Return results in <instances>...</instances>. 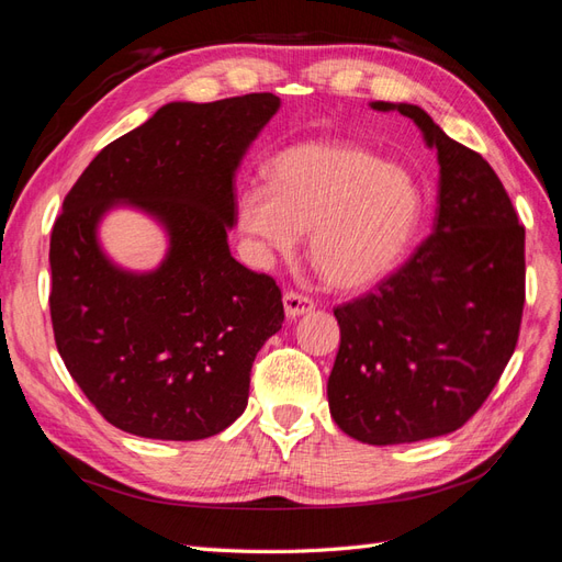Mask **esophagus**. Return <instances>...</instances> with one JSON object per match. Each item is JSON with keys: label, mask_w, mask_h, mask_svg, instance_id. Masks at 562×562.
I'll list each match as a JSON object with an SVG mask.
<instances>
[{"label": "esophagus", "mask_w": 562, "mask_h": 562, "mask_svg": "<svg viewBox=\"0 0 562 562\" xmlns=\"http://www.w3.org/2000/svg\"><path fill=\"white\" fill-rule=\"evenodd\" d=\"M282 303H284L286 317H292V319L299 317V315H306V313H311L315 308V303L308 296L296 294V292H286L282 296Z\"/></svg>", "instance_id": "34e87169"}]
</instances>
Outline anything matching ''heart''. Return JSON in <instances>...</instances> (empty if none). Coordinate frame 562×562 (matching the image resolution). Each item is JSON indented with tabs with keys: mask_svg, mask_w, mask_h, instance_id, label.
<instances>
[{
	"mask_svg": "<svg viewBox=\"0 0 562 562\" xmlns=\"http://www.w3.org/2000/svg\"><path fill=\"white\" fill-rule=\"evenodd\" d=\"M268 179L239 192V231L261 259L294 256L311 232V263L336 290H364L391 276L426 210L407 167L356 143H299L270 159Z\"/></svg>",
	"mask_w": 562,
	"mask_h": 562,
	"instance_id": "obj_1",
	"label": "heart"
}]
</instances>
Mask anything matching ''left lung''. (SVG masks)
<instances>
[{
  "instance_id": "1",
  "label": "left lung",
  "mask_w": 562,
  "mask_h": 562,
  "mask_svg": "<svg viewBox=\"0 0 562 562\" xmlns=\"http://www.w3.org/2000/svg\"><path fill=\"white\" fill-rule=\"evenodd\" d=\"M370 108L409 117L438 153V210L395 276L334 311L341 346L327 397L346 436L403 445L461 428L499 381L520 331L525 228L494 169L424 108Z\"/></svg>"
}]
</instances>
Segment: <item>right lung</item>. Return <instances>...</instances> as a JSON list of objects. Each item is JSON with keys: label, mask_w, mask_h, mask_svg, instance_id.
Wrapping results in <instances>:
<instances>
[{"label": "right lung", "mask_w": 562, "mask_h": 562, "mask_svg": "<svg viewBox=\"0 0 562 562\" xmlns=\"http://www.w3.org/2000/svg\"><path fill=\"white\" fill-rule=\"evenodd\" d=\"M278 110L276 93L167 103L95 155L63 200L49 249L56 346L124 432L202 440L247 407L254 358L284 308L276 280L231 254L233 179ZM115 209L164 228L155 269H124L102 249L100 223Z\"/></svg>", "instance_id": "add662e5"}]
</instances>
